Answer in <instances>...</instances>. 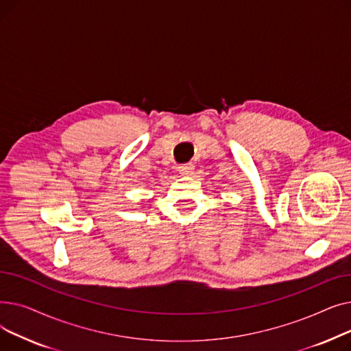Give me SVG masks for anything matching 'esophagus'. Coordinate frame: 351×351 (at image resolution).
<instances>
[{
  "label": "esophagus",
  "mask_w": 351,
  "mask_h": 351,
  "mask_svg": "<svg viewBox=\"0 0 351 351\" xmlns=\"http://www.w3.org/2000/svg\"><path fill=\"white\" fill-rule=\"evenodd\" d=\"M193 169H195L193 163H183L178 168L179 173H182V175H191L193 172Z\"/></svg>",
  "instance_id": "34e87169"
}]
</instances>
